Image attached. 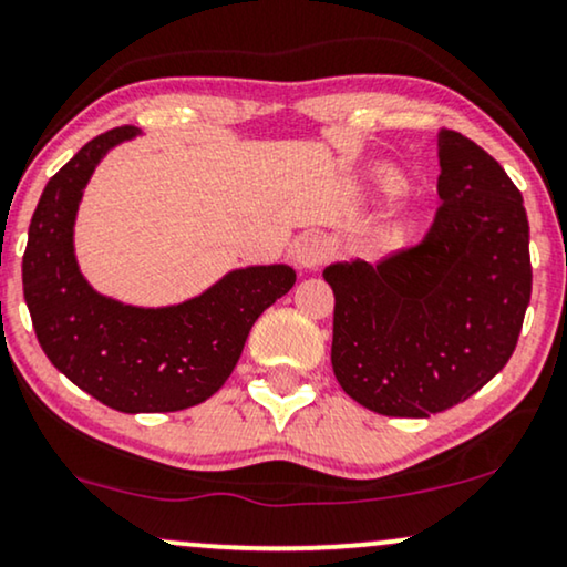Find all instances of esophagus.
<instances>
[{
  "label": "esophagus",
  "mask_w": 567,
  "mask_h": 567,
  "mask_svg": "<svg viewBox=\"0 0 567 567\" xmlns=\"http://www.w3.org/2000/svg\"><path fill=\"white\" fill-rule=\"evenodd\" d=\"M330 252H333V245H330L328 237H322V234H307V237L297 241L293 257H297V262L305 270H318L328 260Z\"/></svg>",
  "instance_id": "34e87169"
}]
</instances>
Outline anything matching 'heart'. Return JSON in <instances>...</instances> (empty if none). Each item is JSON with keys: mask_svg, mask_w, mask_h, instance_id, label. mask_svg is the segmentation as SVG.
Listing matches in <instances>:
<instances>
[{"mask_svg": "<svg viewBox=\"0 0 567 567\" xmlns=\"http://www.w3.org/2000/svg\"><path fill=\"white\" fill-rule=\"evenodd\" d=\"M380 187L385 189V193H399V189L403 187V182H401V176H393V174H382L380 176Z\"/></svg>", "mask_w": 567, "mask_h": 567, "instance_id": "obj_1", "label": "heart"}]
</instances>
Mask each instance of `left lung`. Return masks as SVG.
I'll return each instance as SVG.
<instances>
[{"label": "left lung", "instance_id": "8db88e82", "mask_svg": "<svg viewBox=\"0 0 567 567\" xmlns=\"http://www.w3.org/2000/svg\"><path fill=\"white\" fill-rule=\"evenodd\" d=\"M440 205L422 241L322 270L336 293V380L382 416L472 399L508 364L532 299L524 197L474 140L437 132Z\"/></svg>", "mask_w": 567, "mask_h": 567}]
</instances>
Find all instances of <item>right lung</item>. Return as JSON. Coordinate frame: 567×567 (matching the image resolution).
Listing matches in <instances>:
<instances>
[{
    "mask_svg": "<svg viewBox=\"0 0 567 567\" xmlns=\"http://www.w3.org/2000/svg\"><path fill=\"white\" fill-rule=\"evenodd\" d=\"M137 130L124 124L85 143L51 176L31 218L23 293L49 362L124 414L182 411L229 380L255 320L297 281L289 266L231 270L200 297L143 310L95 293L80 276L72 226L95 164Z\"/></svg>",
    "mask_w": 567,
    "mask_h": 567,
    "instance_id": "add662e5",
    "label": "right lung"
}]
</instances>
